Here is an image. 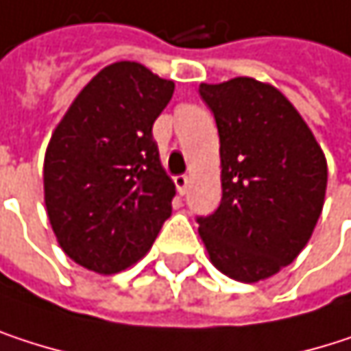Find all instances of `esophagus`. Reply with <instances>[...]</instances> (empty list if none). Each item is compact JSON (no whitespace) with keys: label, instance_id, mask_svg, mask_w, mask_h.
<instances>
[{"label":"esophagus","instance_id":"1","mask_svg":"<svg viewBox=\"0 0 351 351\" xmlns=\"http://www.w3.org/2000/svg\"><path fill=\"white\" fill-rule=\"evenodd\" d=\"M173 182H176V188H178V192H180V194L184 196V194L188 192V184H190V178H188V176H178V178L173 180Z\"/></svg>","mask_w":351,"mask_h":351}]
</instances>
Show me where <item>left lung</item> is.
Masks as SVG:
<instances>
[{
    "mask_svg": "<svg viewBox=\"0 0 351 351\" xmlns=\"http://www.w3.org/2000/svg\"><path fill=\"white\" fill-rule=\"evenodd\" d=\"M221 138V206L198 219L210 262L260 282L296 260L321 217L327 161L311 128L269 84H200Z\"/></svg>",
    "mask_w": 351,
    "mask_h": 351,
    "instance_id": "1",
    "label": "left lung"
}]
</instances>
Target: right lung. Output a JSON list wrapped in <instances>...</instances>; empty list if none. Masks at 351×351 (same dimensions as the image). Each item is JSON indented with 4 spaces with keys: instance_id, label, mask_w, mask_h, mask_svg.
<instances>
[{
    "instance_id": "1",
    "label": "right lung",
    "mask_w": 351,
    "mask_h": 351,
    "mask_svg": "<svg viewBox=\"0 0 351 351\" xmlns=\"http://www.w3.org/2000/svg\"><path fill=\"white\" fill-rule=\"evenodd\" d=\"M173 82L118 61L77 93L45 155V204L61 250L97 274H116L151 250L171 215L153 122Z\"/></svg>"
}]
</instances>
